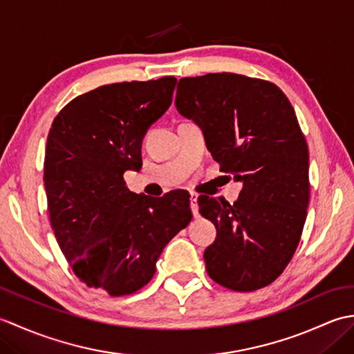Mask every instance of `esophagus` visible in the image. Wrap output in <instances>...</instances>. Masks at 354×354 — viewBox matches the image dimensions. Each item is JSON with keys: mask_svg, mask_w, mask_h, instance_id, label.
Instances as JSON below:
<instances>
[{"mask_svg": "<svg viewBox=\"0 0 354 354\" xmlns=\"http://www.w3.org/2000/svg\"><path fill=\"white\" fill-rule=\"evenodd\" d=\"M190 208H192L193 216L198 217L199 216V204H198V194L196 193L190 194Z\"/></svg>", "mask_w": 354, "mask_h": 354, "instance_id": "esophagus-1", "label": "esophagus"}]
</instances>
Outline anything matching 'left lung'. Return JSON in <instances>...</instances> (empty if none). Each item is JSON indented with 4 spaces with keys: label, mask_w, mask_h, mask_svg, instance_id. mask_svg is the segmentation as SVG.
<instances>
[{
    "label": "left lung",
    "mask_w": 354,
    "mask_h": 354,
    "mask_svg": "<svg viewBox=\"0 0 354 354\" xmlns=\"http://www.w3.org/2000/svg\"><path fill=\"white\" fill-rule=\"evenodd\" d=\"M175 104L201 124L221 170L243 183L234 204L199 198L217 230L207 272L236 292L265 288L295 254L310 199L309 147L295 111L272 82L236 73L179 79Z\"/></svg>",
    "instance_id": "obj_1"
}]
</instances>
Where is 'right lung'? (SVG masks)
Here are the masks:
<instances>
[{
	"label": "right lung",
	"mask_w": 354,
	"mask_h": 354,
	"mask_svg": "<svg viewBox=\"0 0 354 354\" xmlns=\"http://www.w3.org/2000/svg\"><path fill=\"white\" fill-rule=\"evenodd\" d=\"M176 79L103 85L55 117L44 161L51 228L74 274L88 288L123 297L152 280L156 260L193 219L190 194L131 192L149 126L171 104Z\"/></svg>",
	"instance_id": "obj_1"
}]
</instances>
